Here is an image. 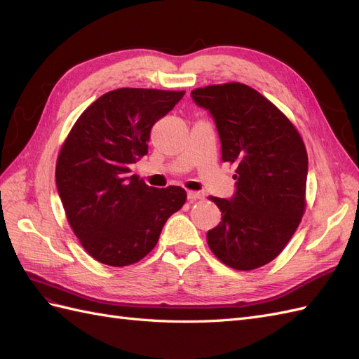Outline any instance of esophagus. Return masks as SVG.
<instances>
[{"label":"esophagus","instance_id":"obj_1","mask_svg":"<svg viewBox=\"0 0 359 359\" xmlns=\"http://www.w3.org/2000/svg\"><path fill=\"white\" fill-rule=\"evenodd\" d=\"M202 198H203V193H201V191H187V199L190 202H194V201L202 199Z\"/></svg>","mask_w":359,"mask_h":359}]
</instances>
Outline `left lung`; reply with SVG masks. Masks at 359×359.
Instances as JSON below:
<instances>
[{
  "label": "left lung",
  "instance_id": "obj_1",
  "mask_svg": "<svg viewBox=\"0 0 359 359\" xmlns=\"http://www.w3.org/2000/svg\"><path fill=\"white\" fill-rule=\"evenodd\" d=\"M190 95L214 119L222 160L236 165L232 198H211L222 222L206 241L227 266H264L286 247L306 208V147L289 119L244 83L211 85Z\"/></svg>",
  "mask_w": 359,
  "mask_h": 359
}]
</instances>
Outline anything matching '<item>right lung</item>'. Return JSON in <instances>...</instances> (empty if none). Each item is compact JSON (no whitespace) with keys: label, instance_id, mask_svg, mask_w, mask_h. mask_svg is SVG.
<instances>
[{"label":"right lung","instance_id":"right-lung-1","mask_svg":"<svg viewBox=\"0 0 359 359\" xmlns=\"http://www.w3.org/2000/svg\"><path fill=\"white\" fill-rule=\"evenodd\" d=\"M184 94L106 93L86 107L60 151L55 180L67 220L86 252L104 265L144 259L187 199L184 189L149 187L130 170L148 153L151 128Z\"/></svg>","mask_w":359,"mask_h":359}]
</instances>
